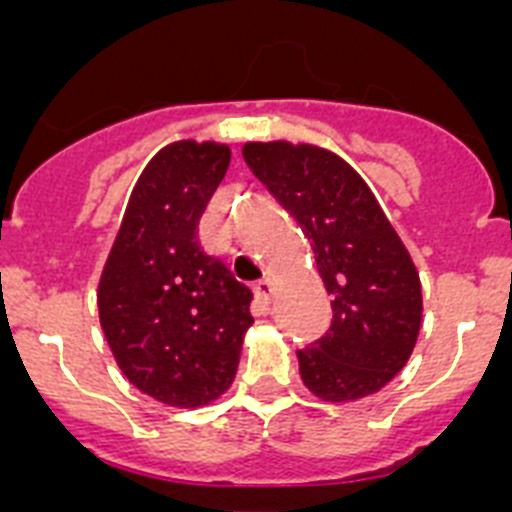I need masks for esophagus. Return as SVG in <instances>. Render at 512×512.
<instances>
[{"instance_id":"34e87169","label":"esophagus","mask_w":512,"mask_h":512,"mask_svg":"<svg viewBox=\"0 0 512 512\" xmlns=\"http://www.w3.org/2000/svg\"><path fill=\"white\" fill-rule=\"evenodd\" d=\"M256 297H259L261 302H264V305H269L271 300H274V297H277V284L271 282V279H261L259 284H256Z\"/></svg>"}]
</instances>
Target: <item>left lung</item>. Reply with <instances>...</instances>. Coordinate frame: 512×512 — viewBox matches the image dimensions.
I'll return each mask as SVG.
<instances>
[{
	"instance_id": "1",
	"label": "left lung",
	"mask_w": 512,
	"mask_h": 512,
	"mask_svg": "<svg viewBox=\"0 0 512 512\" xmlns=\"http://www.w3.org/2000/svg\"><path fill=\"white\" fill-rule=\"evenodd\" d=\"M243 158L295 217L333 307L320 341L297 351L300 377L323 402L379 392L408 364L423 320L418 269L369 184L312 143L248 140Z\"/></svg>"
}]
</instances>
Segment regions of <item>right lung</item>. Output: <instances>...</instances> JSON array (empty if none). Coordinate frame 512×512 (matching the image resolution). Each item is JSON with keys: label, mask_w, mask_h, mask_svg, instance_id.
Here are the masks:
<instances>
[{"label": "right lung", "mask_w": 512, "mask_h": 512, "mask_svg": "<svg viewBox=\"0 0 512 512\" xmlns=\"http://www.w3.org/2000/svg\"><path fill=\"white\" fill-rule=\"evenodd\" d=\"M230 146L174 140L138 176L97 287L120 372L169 408H202L233 384L253 325L251 289L197 241Z\"/></svg>", "instance_id": "add662e5"}]
</instances>
